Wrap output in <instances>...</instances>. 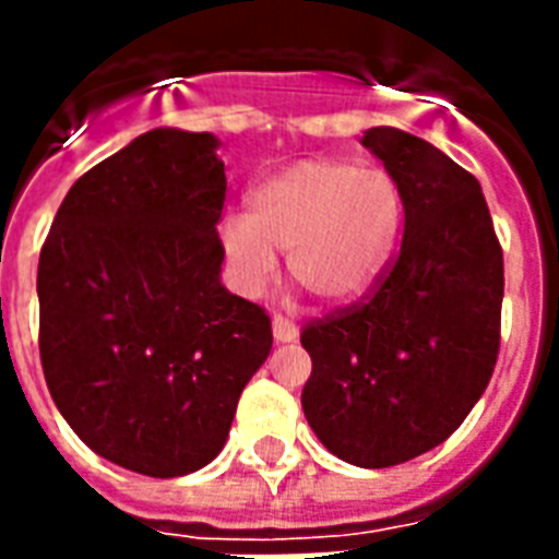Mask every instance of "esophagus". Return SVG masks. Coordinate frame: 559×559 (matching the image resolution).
Returning a JSON list of instances; mask_svg holds the SVG:
<instances>
[{"mask_svg": "<svg viewBox=\"0 0 559 559\" xmlns=\"http://www.w3.org/2000/svg\"><path fill=\"white\" fill-rule=\"evenodd\" d=\"M272 336H275V342H281V345L298 342L296 322H289L284 316H275V319H272Z\"/></svg>", "mask_w": 559, "mask_h": 559, "instance_id": "obj_1", "label": "esophagus"}]
</instances>
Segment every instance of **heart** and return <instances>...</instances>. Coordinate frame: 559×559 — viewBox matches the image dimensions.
<instances>
[{
    "label": "heart",
    "instance_id": "obj_1",
    "mask_svg": "<svg viewBox=\"0 0 559 559\" xmlns=\"http://www.w3.org/2000/svg\"><path fill=\"white\" fill-rule=\"evenodd\" d=\"M403 200L389 170L296 162L254 188L249 214L219 223L237 289L261 296L289 252V275L319 301L359 296L389 258Z\"/></svg>",
    "mask_w": 559,
    "mask_h": 559
}]
</instances>
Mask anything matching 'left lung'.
Listing matches in <instances>:
<instances>
[{
    "instance_id": "left-lung-1",
    "label": "left lung",
    "mask_w": 559,
    "mask_h": 559,
    "mask_svg": "<svg viewBox=\"0 0 559 559\" xmlns=\"http://www.w3.org/2000/svg\"><path fill=\"white\" fill-rule=\"evenodd\" d=\"M362 147L397 182L403 243L366 305L305 328L301 406L336 459L380 469L435 450L485 394L504 266L473 174L394 127L366 130Z\"/></svg>"
}]
</instances>
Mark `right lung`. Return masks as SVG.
I'll return each instance as SVG.
<instances>
[{
	"instance_id": "right-lung-1",
	"label": "right lung",
	"mask_w": 559,
	"mask_h": 559,
	"mask_svg": "<svg viewBox=\"0 0 559 559\" xmlns=\"http://www.w3.org/2000/svg\"><path fill=\"white\" fill-rule=\"evenodd\" d=\"M219 139L156 127L86 170L39 252V359L92 452L174 478L223 450L272 348L270 316L219 281Z\"/></svg>"
}]
</instances>
